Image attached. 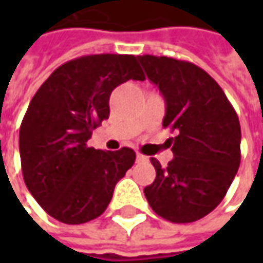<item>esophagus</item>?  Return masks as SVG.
Instances as JSON below:
<instances>
[{
	"label": "esophagus",
	"instance_id": "34e87169",
	"mask_svg": "<svg viewBox=\"0 0 263 263\" xmlns=\"http://www.w3.org/2000/svg\"><path fill=\"white\" fill-rule=\"evenodd\" d=\"M136 161H137V162H146L147 157H146V155H142V154H137Z\"/></svg>",
	"mask_w": 263,
	"mask_h": 263
}]
</instances>
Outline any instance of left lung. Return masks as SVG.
<instances>
[{"label": "left lung", "instance_id": "obj_1", "mask_svg": "<svg viewBox=\"0 0 263 263\" xmlns=\"http://www.w3.org/2000/svg\"><path fill=\"white\" fill-rule=\"evenodd\" d=\"M147 79L165 99L164 128L174 158L161 167L145 196L159 217L176 224L193 222L212 212L227 195L240 165L241 130L224 90L205 70L170 57L142 55Z\"/></svg>", "mask_w": 263, "mask_h": 263}]
</instances>
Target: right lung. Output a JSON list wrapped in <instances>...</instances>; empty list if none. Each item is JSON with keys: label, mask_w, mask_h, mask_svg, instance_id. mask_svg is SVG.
<instances>
[{"label": "right lung", "mask_w": 263, "mask_h": 263, "mask_svg": "<svg viewBox=\"0 0 263 263\" xmlns=\"http://www.w3.org/2000/svg\"><path fill=\"white\" fill-rule=\"evenodd\" d=\"M145 80L135 55L96 54L67 61L37 89L26 111L18 147L26 187L48 215L64 224L92 221L135 164L130 147L101 151L87 139L109 117V95Z\"/></svg>", "instance_id": "add662e5"}]
</instances>
